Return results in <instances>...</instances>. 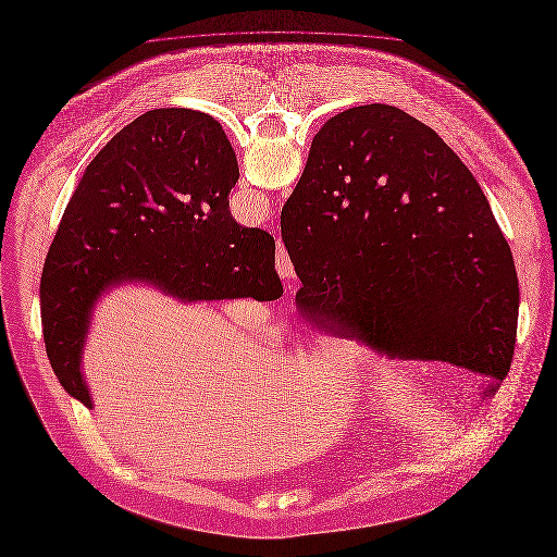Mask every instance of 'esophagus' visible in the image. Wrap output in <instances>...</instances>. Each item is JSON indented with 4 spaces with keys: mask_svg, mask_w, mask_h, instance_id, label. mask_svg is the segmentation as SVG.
I'll list each match as a JSON object with an SVG mask.
<instances>
[{
    "mask_svg": "<svg viewBox=\"0 0 557 557\" xmlns=\"http://www.w3.org/2000/svg\"><path fill=\"white\" fill-rule=\"evenodd\" d=\"M281 264H285V262H281Z\"/></svg>",
    "mask_w": 557,
    "mask_h": 557,
    "instance_id": "34e87169",
    "label": "esophagus"
}]
</instances>
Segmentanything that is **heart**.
Masks as SVG:
<instances>
[{
	"instance_id": "1",
	"label": "heart",
	"mask_w": 557,
	"mask_h": 557,
	"mask_svg": "<svg viewBox=\"0 0 557 557\" xmlns=\"http://www.w3.org/2000/svg\"><path fill=\"white\" fill-rule=\"evenodd\" d=\"M319 351L322 356H333L335 360H342L350 367L367 364V358H369L364 344L360 342V337L351 331L350 326H348V331L344 329L342 335L326 337L319 346Z\"/></svg>"
}]
</instances>
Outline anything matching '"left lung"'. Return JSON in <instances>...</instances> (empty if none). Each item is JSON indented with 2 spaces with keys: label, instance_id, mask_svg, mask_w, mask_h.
I'll use <instances>...</instances> for the list:
<instances>
[{
  "label": "left lung",
  "instance_id": "1",
  "mask_svg": "<svg viewBox=\"0 0 557 557\" xmlns=\"http://www.w3.org/2000/svg\"><path fill=\"white\" fill-rule=\"evenodd\" d=\"M299 312L400 358L503 381L520 287L478 180L438 134L389 104L354 107L312 140L281 211Z\"/></svg>",
  "mask_w": 557,
  "mask_h": 557
}]
</instances>
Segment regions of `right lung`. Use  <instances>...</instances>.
Listing matches in <instances>:
<instances>
[{
    "label": "right lung",
    "mask_w": 557,
    "mask_h": 557,
    "mask_svg": "<svg viewBox=\"0 0 557 557\" xmlns=\"http://www.w3.org/2000/svg\"><path fill=\"white\" fill-rule=\"evenodd\" d=\"M236 180L222 125L190 109L148 111L91 159L39 285L48 360L88 409L82 354L94 304L111 287L138 281L184 304L283 295L274 238L228 211Z\"/></svg>",
    "instance_id": "right-lung-1"
}]
</instances>
